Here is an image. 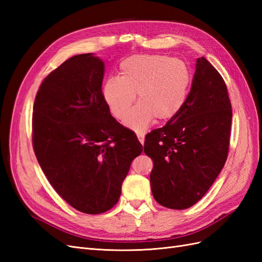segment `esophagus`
I'll use <instances>...</instances> for the list:
<instances>
[{
    "instance_id": "34e87169",
    "label": "esophagus",
    "mask_w": 262,
    "mask_h": 262,
    "mask_svg": "<svg viewBox=\"0 0 262 262\" xmlns=\"http://www.w3.org/2000/svg\"><path fill=\"white\" fill-rule=\"evenodd\" d=\"M137 136H138V139H139V141H140V143L143 144V143H144V136H143V134L138 133Z\"/></svg>"
}]
</instances>
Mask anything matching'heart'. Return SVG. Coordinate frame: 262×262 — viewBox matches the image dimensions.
I'll list each match as a JSON object with an SVG mask.
<instances>
[{
    "label": "heart",
    "instance_id": "heart-1",
    "mask_svg": "<svg viewBox=\"0 0 262 262\" xmlns=\"http://www.w3.org/2000/svg\"><path fill=\"white\" fill-rule=\"evenodd\" d=\"M191 74L186 63L160 54H134L119 67V77H108L101 86L105 104L118 120H122L138 93L139 102L124 119V124L143 133L155 118L168 122L185 106Z\"/></svg>",
    "mask_w": 262,
    "mask_h": 262
}]
</instances>
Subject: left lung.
<instances>
[{"label": "left lung", "mask_w": 262, "mask_h": 262, "mask_svg": "<svg viewBox=\"0 0 262 262\" xmlns=\"http://www.w3.org/2000/svg\"><path fill=\"white\" fill-rule=\"evenodd\" d=\"M232 105L223 77L203 57L181 112L148 133L144 153L152 158L150 189L161 205L192 207L208 192L228 154Z\"/></svg>", "instance_id": "left-lung-1"}]
</instances>
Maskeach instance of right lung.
<instances>
[{"mask_svg":"<svg viewBox=\"0 0 262 262\" xmlns=\"http://www.w3.org/2000/svg\"><path fill=\"white\" fill-rule=\"evenodd\" d=\"M105 64L92 53L68 59L35 98L33 146L39 165L71 207L99 214L119 201L143 146L110 115L101 96Z\"/></svg>","mask_w":262,"mask_h":262,"instance_id":"obj_1","label":"right lung"}]
</instances>
